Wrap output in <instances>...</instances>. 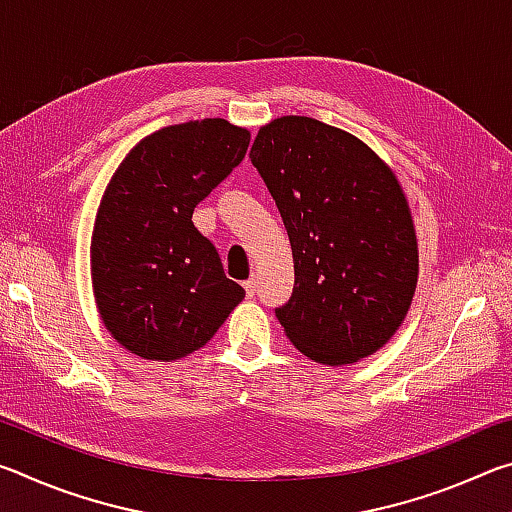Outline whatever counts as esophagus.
<instances>
[{
	"label": "esophagus",
	"mask_w": 512,
	"mask_h": 512,
	"mask_svg": "<svg viewBox=\"0 0 512 512\" xmlns=\"http://www.w3.org/2000/svg\"><path fill=\"white\" fill-rule=\"evenodd\" d=\"M244 289H246V293H248L250 298L255 296V293H257V282L253 280V277H250V280H246V282H244Z\"/></svg>",
	"instance_id": "obj_1"
}]
</instances>
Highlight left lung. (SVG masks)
I'll use <instances>...</instances> for the list:
<instances>
[{
    "label": "left lung",
    "instance_id": "8db88e82",
    "mask_svg": "<svg viewBox=\"0 0 512 512\" xmlns=\"http://www.w3.org/2000/svg\"><path fill=\"white\" fill-rule=\"evenodd\" d=\"M250 162L289 232L296 284L275 316L291 343L327 366L377 352L418 284V241L393 171L354 135L293 115L259 128Z\"/></svg>",
    "mask_w": 512,
    "mask_h": 512
}]
</instances>
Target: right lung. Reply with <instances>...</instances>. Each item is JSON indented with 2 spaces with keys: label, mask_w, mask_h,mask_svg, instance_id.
Returning a JSON list of instances; mask_svg holds the SVG:
<instances>
[{
  "label": "right lung",
  "mask_w": 512,
  "mask_h": 512,
  "mask_svg": "<svg viewBox=\"0 0 512 512\" xmlns=\"http://www.w3.org/2000/svg\"><path fill=\"white\" fill-rule=\"evenodd\" d=\"M248 144L246 128L225 119L167 126L144 137L108 183L92 232V287L103 325L137 357H187L244 300L192 214Z\"/></svg>",
  "instance_id": "obj_1"
}]
</instances>
